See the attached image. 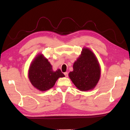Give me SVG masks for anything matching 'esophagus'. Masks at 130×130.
Instances as JSON below:
<instances>
[{"instance_id": "34e87169", "label": "esophagus", "mask_w": 130, "mask_h": 130, "mask_svg": "<svg viewBox=\"0 0 130 130\" xmlns=\"http://www.w3.org/2000/svg\"><path fill=\"white\" fill-rule=\"evenodd\" d=\"M64 74H65V76L66 77H68V72H65V73H64Z\"/></svg>"}]
</instances>
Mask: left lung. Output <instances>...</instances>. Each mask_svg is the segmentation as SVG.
<instances>
[{
	"instance_id": "1",
	"label": "left lung",
	"mask_w": 130,
	"mask_h": 130,
	"mask_svg": "<svg viewBox=\"0 0 130 130\" xmlns=\"http://www.w3.org/2000/svg\"><path fill=\"white\" fill-rule=\"evenodd\" d=\"M73 68L69 77L77 88L87 91L95 88L100 80L101 68L98 58L91 49L83 47Z\"/></svg>"
}]
</instances>
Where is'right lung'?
<instances>
[{
  "instance_id": "right-lung-1",
  "label": "right lung",
  "mask_w": 130,
  "mask_h": 130,
  "mask_svg": "<svg viewBox=\"0 0 130 130\" xmlns=\"http://www.w3.org/2000/svg\"><path fill=\"white\" fill-rule=\"evenodd\" d=\"M28 77L34 88L40 91H46L54 87L58 78L65 75L60 69L56 71L42 54H38L31 63Z\"/></svg>"
}]
</instances>
